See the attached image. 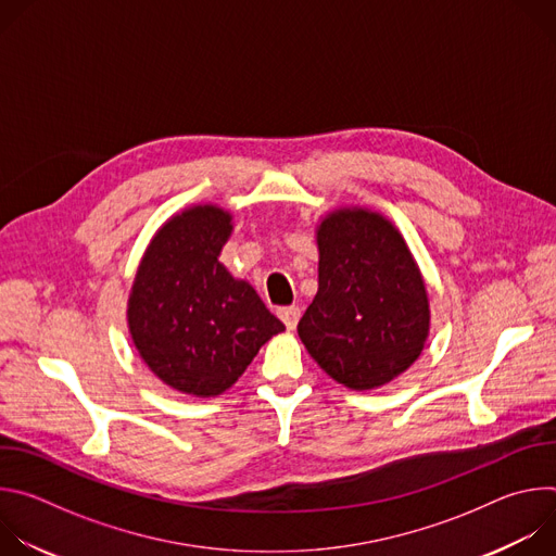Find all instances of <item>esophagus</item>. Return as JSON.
I'll list each match as a JSON object with an SVG mask.
<instances>
[{"label": "esophagus", "instance_id": "1", "mask_svg": "<svg viewBox=\"0 0 556 556\" xmlns=\"http://www.w3.org/2000/svg\"><path fill=\"white\" fill-rule=\"evenodd\" d=\"M277 314H279V319L283 321V326H286L288 330H294V328H296V324H299V319H301V309H299L296 305L279 307V309H277Z\"/></svg>", "mask_w": 556, "mask_h": 556}]
</instances>
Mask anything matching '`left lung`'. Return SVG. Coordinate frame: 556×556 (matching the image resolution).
<instances>
[{
    "mask_svg": "<svg viewBox=\"0 0 556 556\" xmlns=\"http://www.w3.org/2000/svg\"><path fill=\"white\" fill-rule=\"evenodd\" d=\"M319 290L296 326L337 382L365 391L407 371L429 337L422 275L395 226L367 208H339L316 228Z\"/></svg>",
    "mask_w": 556,
    "mask_h": 556,
    "instance_id": "8db88e82",
    "label": "left lung"
}]
</instances>
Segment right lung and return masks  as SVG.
Wrapping results in <instances>:
<instances>
[{"mask_svg":"<svg viewBox=\"0 0 556 556\" xmlns=\"http://www.w3.org/2000/svg\"><path fill=\"white\" fill-rule=\"evenodd\" d=\"M230 219L213 204L174 215L151 240L127 305L129 332L147 367L198 399L226 391L260 348L286 330L253 286L219 264Z\"/></svg>","mask_w":556,"mask_h":556,"instance_id":"add662e5","label":"right lung"}]
</instances>
